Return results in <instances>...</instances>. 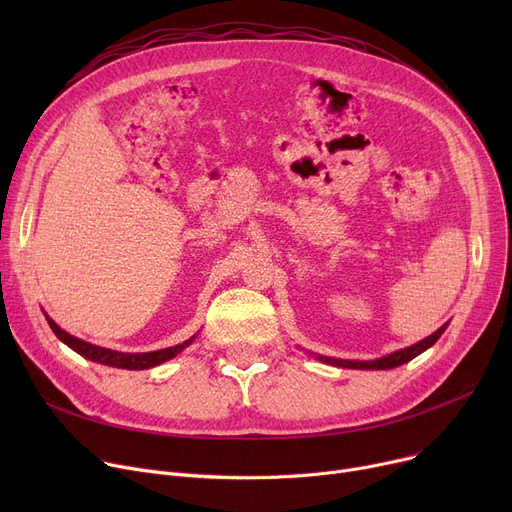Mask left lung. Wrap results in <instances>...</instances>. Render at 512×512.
Wrapping results in <instances>:
<instances>
[{
    "label": "left lung",
    "instance_id": "left-lung-1",
    "mask_svg": "<svg viewBox=\"0 0 512 512\" xmlns=\"http://www.w3.org/2000/svg\"><path fill=\"white\" fill-rule=\"evenodd\" d=\"M448 328V324H444L442 328H438L432 336H427L419 342H415L413 346H407V348H400V351H394L386 357H380V359H373V361H348V359H334V357H324V355H315L317 361L321 363H328V365H334V367H344V369H394L398 365H405L409 363L411 359H415L417 355H421L423 351H427L429 346H434L438 342V338L444 334V330ZM313 355V353H311Z\"/></svg>",
    "mask_w": 512,
    "mask_h": 512
}]
</instances>
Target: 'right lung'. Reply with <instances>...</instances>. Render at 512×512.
Wrapping results in <instances>:
<instances>
[{"instance_id":"obj_1","label":"right lung","mask_w":512,"mask_h":512,"mask_svg":"<svg viewBox=\"0 0 512 512\" xmlns=\"http://www.w3.org/2000/svg\"><path fill=\"white\" fill-rule=\"evenodd\" d=\"M45 319H47L51 332L56 334L64 344H68L74 353H78L80 357H85V359H89L93 363L110 365V367H118V369H149V367H157L161 363L174 359L176 355H180L184 348L191 346L193 340L197 338V334H195V336H191L188 340H184L182 344L161 348V351H151V353H120V351H112V348H103V346L85 342V340H80V338L68 334L47 313H45Z\"/></svg>"}]
</instances>
